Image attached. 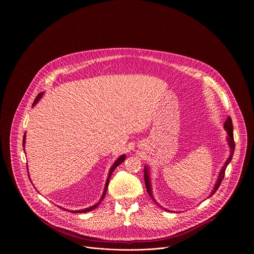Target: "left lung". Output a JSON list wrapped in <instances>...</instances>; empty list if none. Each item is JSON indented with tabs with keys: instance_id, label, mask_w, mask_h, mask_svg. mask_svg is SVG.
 <instances>
[{
	"instance_id": "1",
	"label": "left lung",
	"mask_w": 254,
	"mask_h": 254,
	"mask_svg": "<svg viewBox=\"0 0 254 254\" xmlns=\"http://www.w3.org/2000/svg\"><path fill=\"white\" fill-rule=\"evenodd\" d=\"M224 129L226 130V132H227V134H228L227 142H228V145L230 146V156L228 157V159L226 160L225 164L223 165V167L221 168V170H220V172H219L217 181H216L214 187H213V190H212L211 193L209 194V197L215 193V191L217 190L218 188H219V186H220V184H221V182L224 179L226 167H227L228 164L231 162V160H232V158H233V155H234V151H235V142H234V134H233V124H232V119H231V117H228L227 120L225 121V123H224ZM144 177H145V188H146V190H147L149 196L154 200L155 203H157L156 200H155L154 197H153V194H152L151 183H150V176H149V168H148L147 165H145ZM157 204H158V203H157ZM158 205H159V204H158ZM159 206H160V205H159ZM160 207H162V206H160ZM162 208H163V207H162ZM163 209H164V210H167L166 208H163ZM167 211H169V210H167Z\"/></svg>"
}]
</instances>
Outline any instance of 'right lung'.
I'll use <instances>...</instances> for the list:
<instances>
[{
	"instance_id": "right-lung-1",
	"label": "right lung",
	"mask_w": 254,
	"mask_h": 254,
	"mask_svg": "<svg viewBox=\"0 0 254 254\" xmlns=\"http://www.w3.org/2000/svg\"><path fill=\"white\" fill-rule=\"evenodd\" d=\"M44 95V93H41V94H39L38 96H37L36 100L34 101V103H33V107H35V105H36L37 103L41 100V98H42V96ZM25 138H26V134H24V136H23V143H22V145H23V149H24V146H25ZM25 151V150H24ZM125 158H126V155L125 154H122V155H120L115 161H114V163L112 164V166L110 167V169H109V175H108V179H107V182H106V185H105V190H104V192H103V194H102V196H101V198H100V200L97 202V203H95L94 205H92V206H89V207H87V208H84V209H81V210H75V211H71V212H74V213H86V212H89V211H92V210H94L95 208H97L98 206H99V204L101 203V201L105 198V195H106V192H107V190H108V186H109V179H110V176H111V174H112V172H113V170L119 165V164H121L124 160H125ZM27 172H28V167H27ZM29 176V175H28ZM29 179H30V176H29ZM31 180V179H30ZM62 208V207H61ZM66 210V209H65Z\"/></svg>"
}]
</instances>
